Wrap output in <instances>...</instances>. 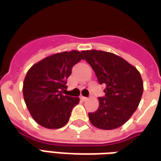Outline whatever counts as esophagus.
Returning a JSON list of instances; mask_svg holds the SVG:
<instances>
[{"mask_svg":"<svg viewBox=\"0 0 161 161\" xmlns=\"http://www.w3.org/2000/svg\"><path fill=\"white\" fill-rule=\"evenodd\" d=\"M80 100H81V101H87V100H88V98H87V97L80 96Z\"/></svg>","mask_w":161,"mask_h":161,"instance_id":"obj_1","label":"esophagus"}]
</instances>
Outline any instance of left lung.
Returning <instances> with one entry per match:
<instances>
[{
    "label": "left lung",
    "mask_w": 161,
    "mask_h": 161,
    "mask_svg": "<svg viewBox=\"0 0 161 161\" xmlns=\"http://www.w3.org/2000/svg\"><path fill=\"white\" fill-rule=\"evenodd\" d=\"M100 84L106 85L105 96L100 97L99 108L88 117L100 129L118 128L131 118L140 104L143 81L140 72L114 53L86 50L81 52Z\"/></svg>",
    "instance_id": "obj_1"
}]
</instances>
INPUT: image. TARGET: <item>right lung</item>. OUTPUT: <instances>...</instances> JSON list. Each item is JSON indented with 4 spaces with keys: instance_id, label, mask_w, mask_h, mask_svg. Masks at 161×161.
Listing matches in <instances>:
<instances>
[{
    "instance_id": "right-lung-1",
    "label": "right lung",
    "mask_w": 161,
    "mask_h": 161,
    "mask_svg": "<svg viewBox=\"0 0 161 161\" xmlns=\"http://www.w3.org/2000/svg\"><path fill=\"white\" fill-rule=\"evenodd\" d=\"M83 59L82 53L76 50L54 53L28 70L22 88L24 101L39 125L58 129L68 122L72 109L80 99L65 94L67 80L73 67Z\"/></svg>"
}]
</instances>
